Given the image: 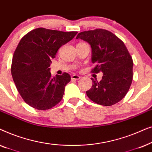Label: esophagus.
I'll return each instance as SVG.
<instances>
[{
  "mask_svg": "<svg viewBox=\"0 0 152 152\" xmlns=\"http://www.w3.org/2000/svg\"><path fill=\"white\" fill-rule=\"evenodd\" d=\"M80 78H81V77L77 75H72L71 77L72 80H80Z\"/></svg>",
  "mask_w": 152,
  "mask_h": 152,
  "instance_id": "1",
  "label": "esophagus"
}]
</instances>
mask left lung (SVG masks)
<instances>
[{
	"label": "left lung",
	"mask_w": 152,
	"mask_h": 152,
	"mask_svg": "<svg viewBox=\"0 0 152 152\" xmlns=\"http://www.w3.org/2000/svg\"><path fill=\"white\" fill-rule=\"evenodd\" d=\"M76 39L91 45V61L95 64L91 72L103 73L99 82L91 78L93 86L87 96L100 105L118 103L126 95L133 80V60L123 41L104 29L82 32Z\"/></svg>",
	"instance_id": "obj_1"
}]
</instances>
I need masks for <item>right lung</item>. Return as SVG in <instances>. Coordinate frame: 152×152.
<instances>
[{"label": "right lung", "mask_w": 152, "mask_h": 152, "mask_svg": "<svg viewBox=\"0 0 152 152\" xmlns=\"http://www.w3.org/2000/svg\"><path fill=\"white\" fill-rule=\"evenodd\" d=\"M77 34L39 28L20 39L12 58L11 72L18 93L30 107L50 109L62 99L70 75L64 72L53 77L49 67L59 48Z\"/></svg>", "instance_id": "obj_1"}]
</instances>
